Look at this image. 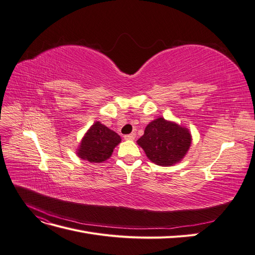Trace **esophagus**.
<instances>
[{"label":"esophagus","instance_id":"obj_1","mask_svg":"<svg viewBox=\"0 0 255 255\" xmlns=\"http://www.w3.org/2000/svg\"><path fill=\"white\" fill-rule=\"evenodd\" d=\"M135 133H132V134H128V135H126L125 136V139L126 140H134L135 139Z\"/></svg>","mask_w":255,"mask_h":255}]
</instances>
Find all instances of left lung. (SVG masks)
Here are the masks:
<instances>
[{"label": "left lung", "instance_id": "8db88e82", "mask_svg": "<svg viewBox=\"0 0 255 255\" xmlns=\"http://www.w3.org/2000/svg\"><path fill=\"white\" fill-rule=\"evenodd\" d=\"M146 156L158 166H172L186 155L191 135L186 128L158 118L150 122L137 140Z\"/></svg>", "mask_w": 255, "mask_h": 255}]
</instances>
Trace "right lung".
<instances>
[{"label":"right lung","mask_w":255,"mask_h":255,"mask_svg":"<svg viewBox=\"0 0 255 255\" xmlns=\"http://www.w3.org/2000/svg\"><path fill=\"white\" fill-rule=\"evenodd\" d=\"M120 141L121 137L117 133L97 121L83 137L78 155L89 163H102L111 157Z\"/></svg>","instance_id":"obj_1"}]
</instances>
